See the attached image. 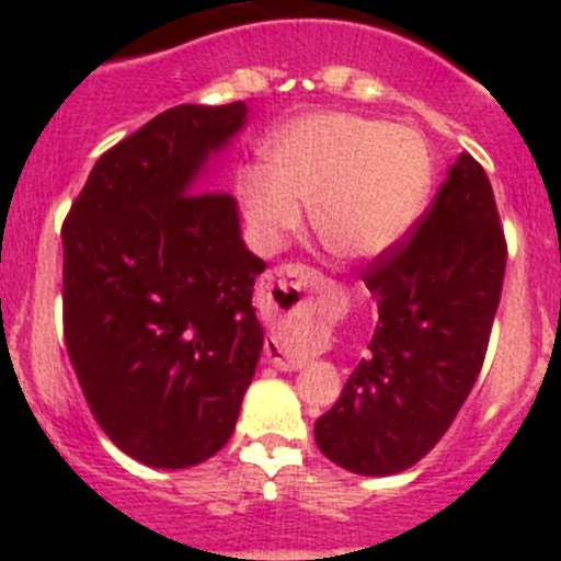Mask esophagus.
I'll return each instance as SVG.
<instances>
[{"label":"esophagus","mask_w":561,"mask_h":561,"mask_svg":"<svg viewBox=\"0 0 561 561\" xmlns=\"http://www.w3.org/2000/svg\"><path fill=\"white\" fill-rule=\"evenodd\" d=\"M311 284H314V272H311L309 266H300V264L277 266V270H272L270 275H266V297H272V291L275 289L291 291V289H306V286ZM266 362H272L277 370L304 368V362L286 356L284 351L277 348L275 342H266Z\"/></svg>","instance_id":"1"}]
</instances>
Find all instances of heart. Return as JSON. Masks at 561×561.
I'll list each match as a JSON object with an SVG mask.
<instances>
[{"label":"heart","instance_id":"1","mask_svg":"<svg viewBox=\"0 0 561 561\" xmlns=\"http://www.w3.org/2000/svg\"><path fill=\"white\" fill-rule=\"evenodd\" d=\"M433 153L419 131L348 112L291 123L272 153V171L252 168L241 202L264 241L300 227V205L325 250L374 257L419 219L433 191Z\"/></svg>","mask_w":561,"mask_h":561}]
</instances>
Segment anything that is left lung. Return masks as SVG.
I'll list each match as a JSON object with an SVG mask.
<instances>
[{
	"label": "left lung",
	"instance_id": "obj_1",
	"mask_svg": "<svg viewBox=\"0 0 561 561\" xmlns=\"http://www.w3.org/2000/svg\"><path fill=\"white\" fill-rule=\"evenodd\" d=\"M505 255L492 182L460 153L410 232L362 272L379 323L314 424L325 458L356 474H396L444 438L483 368Z\"/></svg>",
	"mask_w": 561,
	"mask_h": 561
}]
</instances>
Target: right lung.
<instances>
[{
  "label": "right lung",
  "instance_id": "obj_1",
  "mask_svg": "<svg viewBox=\"0 0 561 561\" xmlns=\"http://www.w3.org/2000/svg\"><path fill=\"white\" fill-rule=\"evenodd\" d=\"M244 101L173 106L108 148L64 219V342L103 433L157 469L230 440L264 348L252 286L264 261L236 199L196 191Z\"/></svg>",
  "mask_w": 561,
  "mask_h": 561
}]
</instances>
